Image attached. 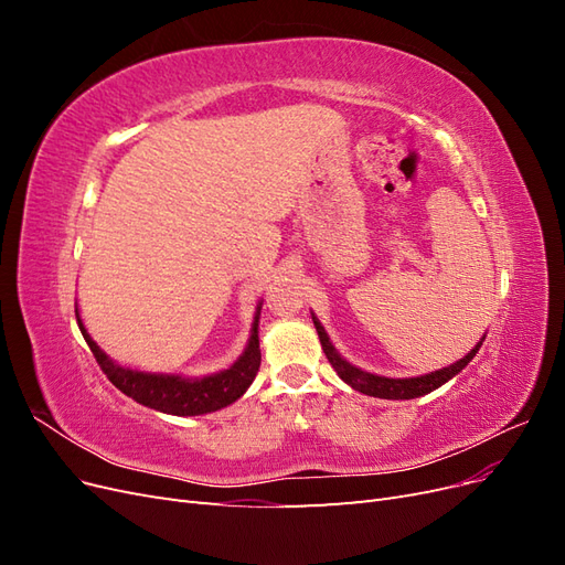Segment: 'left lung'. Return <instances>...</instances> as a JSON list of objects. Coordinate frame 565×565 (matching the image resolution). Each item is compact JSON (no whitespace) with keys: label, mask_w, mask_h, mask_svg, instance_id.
I'll return each instance as SVG.
<instances>
[{"label":"left lung","mask_w":565,"mask_h":565,"mask_svg":"<svg viewBox=\"0 0 565 565\" xmlns=\"http://www.w3.org/2000/svg\"><path fill=\"white\" fill-rule=\"evenodd\" d=\"M313 324H316V332H318V337H320L322 351H324V355H328V361H330V365L334 367V372L339 374V377L344 380L351 388L365 393V396L386 398V401H409V398L424 396V393L436 391L438 386H443L448 380H452L457 372H461V370H465V367L469 365V361L478 353V349H481L483 339H486V337H483L465 358H461V361H457V363H452V365H448V367L429 372V374H422V377L393 380V377H380V374L365 372V370H361V367L351 365L349 361H344V358L339 355V351L332 347V341H330L328 332H324V328L318 322L316 316H313Z\"/></svg>","instance_id":"8db88e82"}]
</instances>
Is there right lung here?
Instances as JSON below:
<instances>
[{"instance_id":"right-lung-1","label":"right lung","mask_w":565,"mask_h":565,"mask_svg":"<svg viewBox=\"0 0 565 565\" xmlns=\"http://www.w3.org/2000/svg\"><path fill=\"white\" fill-rule=\"evenodd\" d=\"M259 313L262 303L256 306V316L252 322V334L243 355L228 367L207 377H181V374H162V372H141L113 363L110 358L98 349L96 341L89 337L87 328L82 324L79 311L75 309L77 324L82 330V337L87 339V344L96 358L100 370L106 372V377L125 393V396L134 398L146 407L160 409L167 415L177 417H195L216 413V409L235 403L254 382L256 372L262 365V351H259Z\"/></svg>"}]
</instances>
